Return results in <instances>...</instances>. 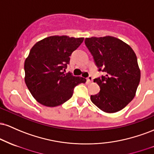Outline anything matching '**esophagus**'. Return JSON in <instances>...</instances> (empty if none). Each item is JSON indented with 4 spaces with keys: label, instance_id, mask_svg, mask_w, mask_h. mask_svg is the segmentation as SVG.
<instances>
[{
    "label": "esophagus",
    "instance_id": "34e87169",
    "mask_svg": "<svg viewBox=\"0 0 154 154\" xmlns=\"http://www.w3.org/2000/svg\"><path fill=\"white\" fill-rule=\"evenodd\" d=\"M87 81L88 82H92V81H93V77H92L91 75H89L88 76V77L87 78Z\"/></svg>",
    "mask_w": 154,
    "mask_h": 154
}]
</instances>
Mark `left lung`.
Returning <instances> with one entry per match:
<instances>
[{
	"label": "left lung",
	"instance_id": "obj_1",
	"mask_svg": "<svg viewBox=\"0 0 154 154\" xmlns=\"http://www.w3.org/2000/svg\"><path fill=\"white\" fill-rule=\"evenodd\" d=\"M85 43L98 71L106 74L94 79L100 92L91 95V101L105 112L122 110L134 98L140 79L135 52L128 44L111 36L85 38Z\"/></svg>",
	"mask_w": 154,
	"mask_h": 154
}]
</instances>
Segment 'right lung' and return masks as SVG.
<instances>
[{
	"mask_svg": "<svg viewBox=\"0 0 154 154\" xmlns=\"http://www.w3.org/2000/svg\"><path fill=\"white\" fill-rule=\"evenodd\" d=\"M84 38L51 36L32 48L24 62L25 83L37 101L45 106L54 107L68 100L74 88L86 79L64 73L73 51Z\"/></svg>",
	"mask_w": 154,
	"mask_h": 154,
	"instance_id": "obj_1",
	"label": "right lung"
}]
</instances>
